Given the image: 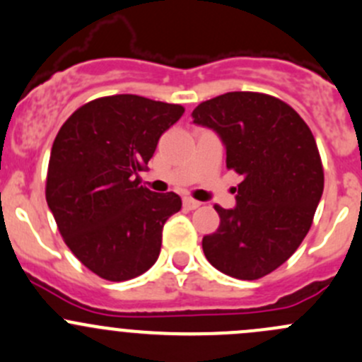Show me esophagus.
I'll list each match as a JSON object with an SVG mask.
<instances>
[{
	"label": "esophagus",
	"mask_w": 362,
	"mask_h": 362,
	"mask_svg": "<svg viewBox=\"0 0 362 362\" xmlns=\"http://www.w3.org/2000/svg\"><path fill=\"white\" fill-rule=\"evenodd\" d=\"M182 206H185V209H188V211H193V209H197V207H200V202H197V200H193V199H185L182 200Z\"/></svg>",
	"instance_id": "34e87169"
}]
</instances>
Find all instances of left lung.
Listing matches in <instances>:
<instances>
[{"label":"left lung","instance_id":"1","mask_svg":"<svg viewBox=\"0 0 362 362\" xmlns=\"http://www.w3.org/2000/svg\"><path fill=\"white\" fill-rule=\"evenodd\" d=\"M193 124L209 127L226 148L238 185L237 206L202 238L209 263L230 277L256 281L288 262L314 221L324 169L314 134L284 100L228 92L200 103Z\"/></svg>","mask_w":362,"mask_h":362}]
</instances>
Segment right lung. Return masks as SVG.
<instances>
[{
	"mask_svg": "<svg viewBox=\"0 0 362 362\" xmlns=\"http://www.w3.org/2000/svg\"><path fill=\"white\" fill-rule=\"evenodd\" d=\"M182 113L180 104L107 95L78 107L55 137L47 204L71 252L100 279L129 281L158 259L181 197L141 186L139 173Z\"/></svg>",
	"mask_w": 362,
	"mask_h": 362,
	"instance_id": "add662e5",
	"label": "right lung"
}]
</instances>
